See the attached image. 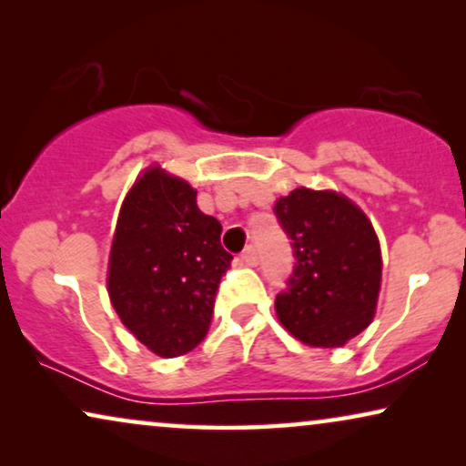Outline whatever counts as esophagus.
<instances>
[{"label":"esophagus","mask_w":466,"mask_h":466,"mask_svg":"<svg viewBox=\"0 0 466 466\" xmlns=\"http://www.w3.org/2000/svg\"><path fill=\"white\" fill-rule=\"evenodd\" d=\"M241 260H244L248 267H254V265H258V254H257V250H254L252 246H248L246 250L241 252Z\"/></svg>","instance_id":"1"}]
</instances>
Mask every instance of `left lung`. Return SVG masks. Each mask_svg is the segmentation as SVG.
<instances>
[{
    "mask_svg": "<svg viewBox=\"0 0 466 466\" xmlns=\"http://www.w3.org/2000/svg\"><path fill=\"white\" fill-rule=\"evenodd\" d=\"M273 209L297 257L290 289L276 297L278 320L305 346H346L378 309L381 250L371 220L330 188L299 187Z\"/></svg>",
    "mask_w": 466,
    "mask_h": 466,
    "instance_id": "1",
    "label": "left lung"
}]
</instances>
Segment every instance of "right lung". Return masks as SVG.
Instances as JSON below:
<instances>
[{
  "label": "right lung",
  "mask_w": 466,
  "mask_h": 466,
  "mask_svg": "<svg viewBox=\"0 0 466 466\" xmlns=\"http://www.w3.org/2000/svg\"><path fill=\"white\" fill-rule=\"evenodd\" d=\"M197 190L155 163L127 190L107 258V295L120 322L152 354L174 359L208 333L233 257Z\"/></svg>",
  "instance_id": "right-lung-1"
}]
</instances>
